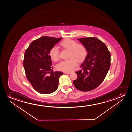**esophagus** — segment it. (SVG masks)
Returning <instances> with one entry per match:
<instances>
[{
  "instance_id": "esophagus-1",
  "label": "esophagus",
  "mask_w": 132,
  "mask_h": 132,
  "mask_svg": "<svg viewBox=\"0 0 132 132\" xmlns=\"http://www.w3.org/2000/svg\"><path fill=\"white\" fill-rule=\"evenodd\" d=\"M71 72H63V73L65 74H69Z\"/></svg>"
}]
</instances>
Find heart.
<instances>
[{"instance_id": "heart-1", "label": "heart", "mask_w": 132, "mask_h": 132, "mask_svg": "<svg viewBox=\"0 0 132 132\" xmlns=\"http://www.w3.org/2000/svg\"><path fill=\"white\" fill-rule=\"evenodd\" d=\"M60 45L64 49L69 51V60L60 62L56 65L59 70L69 72L74 69L79 62L82 61L87 55V50L85 46L81 44H78L74 40L68 38L62 42ZM51 59L54 62L60 60V51L55 46L51 48L49 51Z\"/></svg>"}]
</instances>
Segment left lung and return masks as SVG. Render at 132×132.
I'll return each mask as SVG.
<instances>
[{"label":"left lung","mask_w":132,"mask_h":132,"mask_svg":"<svg viewBox=\"0 0 132 132\" xmlns=\"http://www.w3.org/2000/svg\"><path fill=\"white\" fill-rule=\"evenodd\" d=\"M85 46L88 54L76 72L77 79L73 81L76 88L88 92L96 88L104 81L110 66V54L106 45L96 37L78 39Z\"/></svg>","instance_id":"8db88e82"}]
</instances>
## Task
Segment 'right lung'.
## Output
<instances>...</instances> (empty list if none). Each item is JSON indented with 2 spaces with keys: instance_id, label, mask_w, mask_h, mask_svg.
<instances>
[{
  "instance_id": "obj_1",
  "label": "right lung",
  "mask_w": 132,
  "mask_h": 132,
  "mask_svg": "<svg viewBox=\"0 0 132 132\" xmlns=\"http://www.w3.org/2000/svg\"><path fill=\"white\" fill-rule=\"evenodd\" d=\"M62 38L42 36L33 40L24 54L23 66L26 76L33 88L41 94H48L57 89L61 72L52 70L49 55L52 47Z\"/></svg>"
}]
</instances>
